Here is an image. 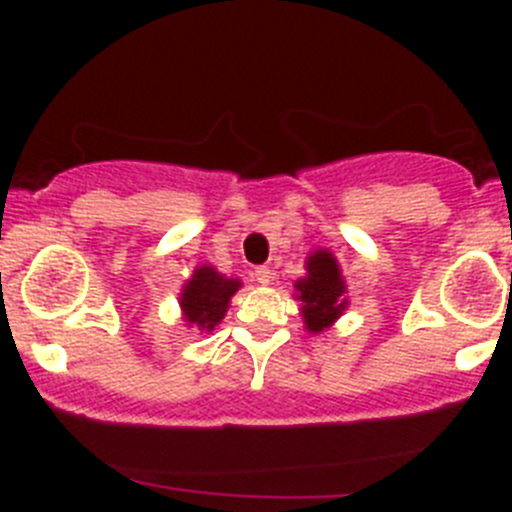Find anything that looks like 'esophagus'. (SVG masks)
Instances as JSON below:
<instances>
[{
  "mask_svg": "<svg viewBox=\"0 0 512 512\" xmlns=\"http://www.w3.org/2000/svg\"><path fill=\"white\" fill-rule=\"evenodd\" d=\"M255 280L260 282V285H272V280H275V272H272L270 267H257Z\"/></svg>",
  "mask_w": 512,
  "mask_h": 512,
  "instance_id": "obj_1",
  "label": "esophagus"
}]
</instances>
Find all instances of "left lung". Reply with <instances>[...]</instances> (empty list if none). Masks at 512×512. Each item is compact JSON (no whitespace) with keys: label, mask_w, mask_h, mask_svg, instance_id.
<instances>
[{"label":"left lung","mask_w":512,"mask_h":512,"mask_svg":"<svg viewBox=\"0 0 512 512\" xmlns=\"http://www.w3.org/2000/svg\"><path fill=\"white\" fill-rule=\"evenodd\" d=\"M304 270L307 275L294 282V299L302 304L299 314H302L304 329L309 334H322L349 307L347 280L334 252L327 247L309 252Z\"/></svg>","instance_id":"1"}]
</instances>
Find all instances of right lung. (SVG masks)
I'll use <instances>...</instances> for the list:
<instances>
[{"instance_id": "add662e5", "label": "right lung", "mask_w": 512, "mask_h": 512, "mask_svg": "<svg viewBox=\"0 0 512 512\" xmlns=\"http://www.w3.org/2000/svg\"><path fill=\"white\" fill-rule=\"evenodd\" d=\"M242 287L240 277H227L213 265H198L180 289V314L188 329L213 332L225 319L230 299Z\"/></svg>"}]
</instances>
